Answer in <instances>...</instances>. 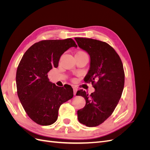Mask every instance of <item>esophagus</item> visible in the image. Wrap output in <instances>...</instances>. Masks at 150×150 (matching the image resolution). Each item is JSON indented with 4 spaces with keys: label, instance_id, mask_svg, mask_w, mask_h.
<instances>
[{
    "label": "esophagus",
    "instance_id": "1",
    "mask_svg": "<svg viewBox=\"0 0 150 150\" xmlns=\"http://www.w3.org/2000/svg\"><path fill=\"white\" fill-rule=\"evenodd\" d=\"M77 90H78V89H77L76 88L74 87L73 88V91H74V95H76V92H77Z\"/></svg>",
    "mask_w": 150,
    "mask_h": 150
}]
</instances>
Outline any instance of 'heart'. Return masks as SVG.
I'll return each mask as SVG.
<instances>
[{
  "instance_id": "b5f03b06",
  "label": "heart",
  "mask_w": 150,
  "mask_h": 150,
  "mask_svg": "<svg viewBox=\"0 0 150 150\" xmlns=\"http://www.w3.org/2000/svg\"><path fill=\"white\" fill-rule=\"evenodd\" d=\"M77 54H86V53L83 51H79L78 52H77Z\"/></svg>"
}]
</instances>
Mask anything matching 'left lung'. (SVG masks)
<instances>
[{
	"mask_svg": "<svg viewBox=\"0 0 150 150\" xmlns=\"http://www.w3.org/2000/svg\"><path fill=\"white\" fill-rule=\"evenodd\" d=\"M78 46L90 56V68L85 83H91L95 91L91 94L82 89L86 105L78 111L79 122L88 127L97 126L106 121L115 110L125 85L123 66L118 54L105 42L96 39L75 38Z\"/></svg>",
	"mask_w": 150,
	"mask_h": 150,
	"instance_id": "obj_1",
	"label": "left lung"
}]
</instances>
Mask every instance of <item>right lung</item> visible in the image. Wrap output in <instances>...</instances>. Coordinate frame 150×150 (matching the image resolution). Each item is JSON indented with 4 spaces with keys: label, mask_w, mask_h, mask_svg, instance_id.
I'll return each instance as SVG.
<instances>
[{
    "label": "right lung",
    "mask_w": 150,
    "mask_h": 150,
    "mask_svg": "<svg viewBox=\"0 0 150 150\" xmlns=\"http://www.w3.org/2000/svg\"><path fill=\"white\" fill-rule=\"evenodd\" d=\"M71 47H77L71 38L41 40L27 50L17 67L18 97L27 115L38 125L48 126L56 122L61 104L74 96L70 85L59 87L50 82L47 75Z\"/></svg>",
    "instance_id": "1"
}]
</instances>
